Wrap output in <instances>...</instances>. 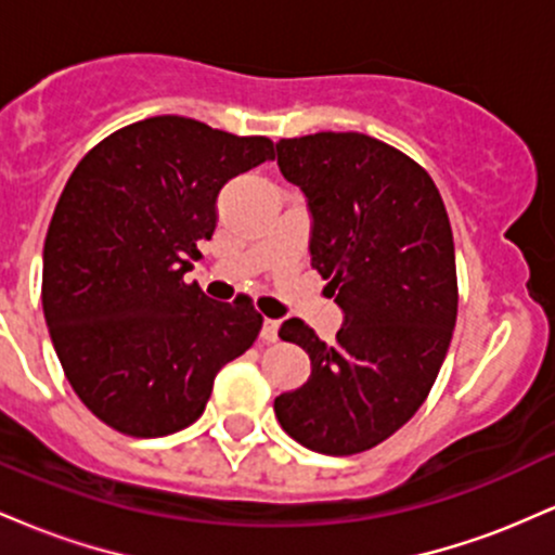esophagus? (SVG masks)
Returning <instances> with one entry per match:
<instances>
[{
  "instance_id": "obj_1",
  "label": "esophagus",
  "mask_w": 555,
  "mask_h": 555,
  "mask_svg": "<svg viewBox=\"0 0 555 555\" xmlns=\"http://www.w3.org/2000/svg\"><path fill=\"white\" fill-rule=\"evenodd\" d=\"M260 339L276 341L279 339V321H271V318H266L263 328H260Z\"/></svg>"
}]
</instances>
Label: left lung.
Masks as SVG:
<instances>
[{"mask_svg":"<svg viewBox=\"0 0 555 555\" xmlns=\"http://www.w3.org/2000/svg\"><path fill=\"white\" fill-rule=\"evenodd\" d=\"M276 164L308 197L310 266L344 326L326 344L299 318L282 323L313 371L273 412L305 449L360 454L423 406L449 352L460 302L449 214L428 171L362 132L282 138Z\"/></svg>","mask_w":555,"mask_h":555,"instance_id":"8db88e82","label":"left lung"}]
</instances>
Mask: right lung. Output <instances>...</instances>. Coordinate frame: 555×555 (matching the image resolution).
Instances as JSON below:
<instances>
[{"label":"right lung","instance_id":"1","mask_svg":"<svg viewBox=\"0 0 555 555\" xmlns=\"http://www.w3.org/2000/svg\"><path fill=\"white\" fill-rule=\"evenodd\" d=\"M269 158V138L164 114L112 132L69 175L43 242V318L69 386L109 428H188L216 373L258 339L250 299L216 302L184 273L219 190Z\"/></svg>","mask_w":555,"mask_h":555}]
</instances>
